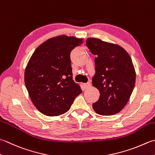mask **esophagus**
Masks as SVG:
<instances>
[{
	"mask_svg": "<svg viewBox=\"0 0 155 155\" xmlns=\"http://www.w3.org/2000/svg\"><path fill=\"white\" fill-rule=\"evenodd\" d=\"M91 84L90 82H88V83L84 84V87L85 89H88V88H89L91 87Z\"/></svg>",
	"mask_w": 155,
	"mask_h": 155,
	"instance_id": "34e87169",
	"label": "esophagus"
}]
</instances>
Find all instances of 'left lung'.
Returning a JSON list of instances; mask_svg holds the SVG:
<instances>
[{
	"label": "left lung",
	"mask_w": 155,
	"mask_h": 155,
	"mask_svg": "<svg viewBox=\"0 0 155 155\" xmlns=\"http://www.w3.org/2000/svg\"><path fill=\"white\" fill-rule=\"evenodd\" d=\"M87 48L95 55L92 84L100 92L93 109L101 116H112L127 104L134 89L136 72L128 52L116 44L88 38Z\"/></svg>",
	"instance_id": "left-lung-1"
}]
</instances>
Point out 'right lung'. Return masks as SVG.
<instances>
[{
	"instance_id": "add662e5",
	"label": "right lung",
	"mask_w": 155,
	"mask_h": 155,
	"mask_svg": "<svg viewBox=\"0 0 155 155\" xmlns=\"http://www.w3.org/2000/svg\"><path fill=\"white\" fill-rule=\"evenodd\" d=\"M83 39L60 35L41 44L32 54L25 71V84L35 107L45 116L67 112L82 93L72 80L71 51Z\"/></svg>"
}]
</instances>
